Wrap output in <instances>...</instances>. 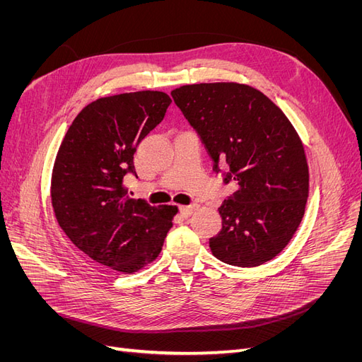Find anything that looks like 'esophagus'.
I'll list each match as a JSON object with an SVG mask.
<instances>
[{
  "instance_id": "34e87169",
  "label": "esophagus",
  "mask_w": 362,
  "mask_h": 362,
  "mask_svg": "<svg viewBox=\"0 0 362 362\" xmlns=\"http://www.w3.org/2000/svg\"><path fill=\"white\" fill-rule=\"evenodd\" d=\"M194 210H196L194 205H184V206H180V213H181V216H184V217H189L190 214H193Z\"/></svg>"
}]
</instances>
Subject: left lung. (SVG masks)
Returning <instances> with one entry per match:
<instances>
[{"label": "left lung", "instance_id": "1", "mask_svg": "<svg viewBox=\"0 0 362 362\" xmlns=\"http://www.w3.org/2000/svg\"><path fill=\"white\" fill-rule=\"evenodd\" d=\"M175 104L198 131L225 182L237 192L218 208L222 231L210 238L226 264L255 267L288 245L305 214L310 173L299 134L281 108L247 84L201 83L172 90Z\"/></svg>", "mask_w": 362, "mask_h": 362}]
</instances>
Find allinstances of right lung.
Wrapping results in <instances>:
<instances>
[{"instance_id": "obj_1", "label": "right lung", "mask_w": 362, "mask_h": 362, "mask_svg": "<svg viewBox=\"0 0 362 362\" xmlns=\"http://www.w3.org/2000/svg\"><path fill=\"white\" fill-rule=\"evenodd\" d=\"M168 93L141 90L100 98L76 115L59 148L51 202L60 228L81 254L107 269L134 273L154 261L177 206L127 196L134 152L164 117Z\"/></svg>"}]
</instances>
